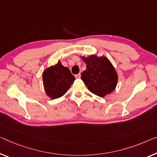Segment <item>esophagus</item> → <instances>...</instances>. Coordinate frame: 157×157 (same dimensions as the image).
Listing matches in <instances>:
<instances>
[{
    "mask_svg": "<svg viewBox=\"0 0 157 157\" xmlns=\"http://www.w3.org/2000/svg\"><path fill=\"white\" fill-rule=\"evenodd\" d=\"M75 77H76V78H81V74H76V75L75 76Z\"/></svg>",
    "mask_w": 157,
    "mask_h": 157,
    "instance_id": "obj_1",
    "label": "esophagus"
}]
</instances>
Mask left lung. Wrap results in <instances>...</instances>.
I'll use <instances>...</instances> for the list:
<instances>
[{"mask_svg":"<svg viewBox=\"0 0 157 157\" xmlns=\"http://www.w3.org/2000/svg\"><path fill=\"white\" fill-rule=\"evenodd\" d=\"M86 69L81 74V79L88 90L99 97H105L114 90L118 75L109 60L105 57L91 55L82 57Z\"/></svg>","mask_w":157,"mask_h":157,"instance_id":"left-lung-1","label":"left lung"}]
</instances>
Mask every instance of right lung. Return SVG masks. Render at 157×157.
Here are the masks:
<instances>
[{
  "label": "right lung",
  "mask_w": 157,
  "mask_h": 157,
  "mask_svg": "<svg viewBox=\"0 0 157 157\" xmlns=\"http://www.w3.org/2000/svg\"><path fill=\"white\" fill-rule=\"evenodd\" d=\"M43 80L45 93L50 98L55 99L64 95L75 81V77L59 61L43 71Z\"/></svg>",
  "instance_id": "obj_1"
}]
</instances>
